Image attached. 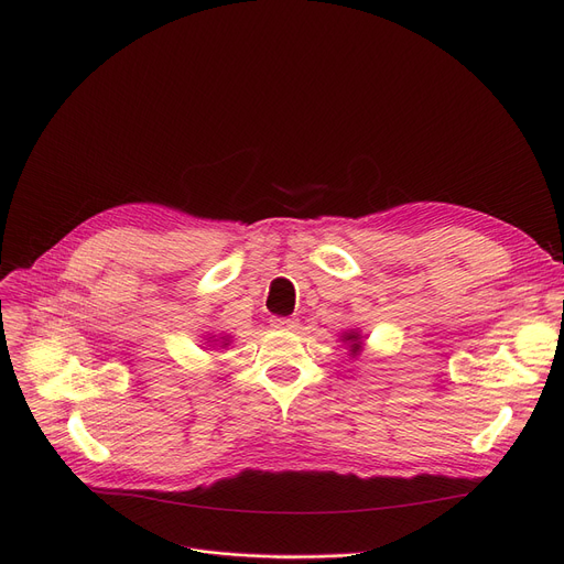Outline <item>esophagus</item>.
<instances>
[{"label": "esophagus", "mask_w": 564, "mask_h": 564, "mask_svg": "<svg viewBox=\"0 0 564 564\" xmlns=\"http://www.w3.org/2000/svg\"><path fill=\"white\" fill-rule=\"evenodd\" d=\"M270 324L274 329H294V327H297V319H294V317H272Z\"/></svg>", "instance_id": "esophagus-1"}]
</instances>
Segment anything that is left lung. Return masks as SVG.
<instances>
[{
	"mask_svg": "<svg viewBox=\"0 0 564 564\" xmlns=\"http://www.w3.org/2000/svg\"><path fill=\"white\" fill-rule=\"evenodd\" d=\"M345 340H351V343H354V345H351V349H354V351H357V349L361 347V345L357 343V340H359V336H357V334H354V332H351V334H347V338H345Z\"/></svg>",
	"mask_w": 564,
	"mask_h": 564,
	"instance_id": "obj_1",
	"label": "left lung"
}]
</instances>
